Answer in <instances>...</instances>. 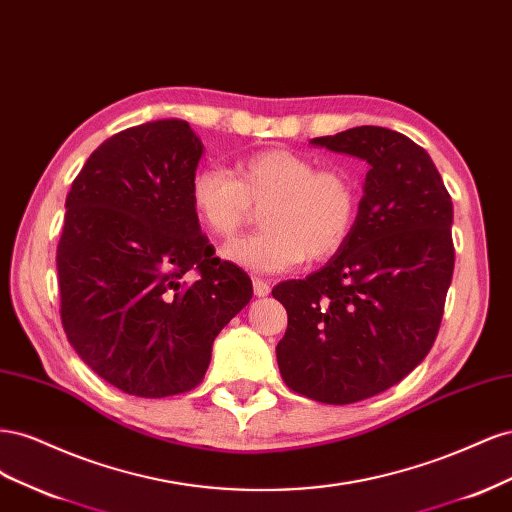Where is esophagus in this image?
<instances>
[{"label": "esophagus", "instance_id": "1", "mask_svg": "<svg viewBox=\"0 0 512 512\" xmlns=\"http://www.w3.org/2000/svg\"><path fill=\"white\" fill-rule=\"evenodd\" d=\"M269 292H271V286L265 280H258V277H256V280H254V294H256V297H267Z\"/></svg>", "mask_w": 512, "mask_h": 512}]
</instances>
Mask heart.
Listing matches in <instances>:
<instances>
[{
  "instance_id": "heart-1",
  "label": "heart",
  "mask_w": 512,
  "mask_h": 512,
  "mask_svg": "<svg viewBox=\"0 0 512 512\" xmlns=\"http://www.w3.org/2000/svg\"><path fill=\"white\" fill-rule=\"evenodd\" d=\"M190 200L203 226L230 239L262 209L267 230L232 241L224 256L252 273H282L309 260L335 256L352 235L359 188L344 168H318L288 149H269L232 168L198 170Z\"/></svg>"
}]
</instances>
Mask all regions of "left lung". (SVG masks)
Returning a JSON list of instances; mask_svg holds the SVG:
<instances>
[{"label":"left lung","instance_id":"obj_1","mask_svg":"<svg viewBox=\"0 0 512 512\" xmlns=\"http://www.w3.org/2000/svg\"><path fill=\"white\" fill-rule=\"evenodd\" d=\"M312 145L369 170L342 250L273 288L288 314L275 352L288 389L344 406L404 380L436 342L455 269L453 200L429 153L399 132L359 126Z\"/></svg>","mask_w":512,"mask_h":512}]
</instances>
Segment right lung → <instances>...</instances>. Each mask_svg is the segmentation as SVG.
<instances>
[{
	"label": "right lung",
	"instance_id": "1",
	"mask_svg": "<svg viewBox=\"0 0 512 512\" xmlns=\"http://www.w3.org/2000/svg\"><path fill=\"white\" fill-rule=\"evenodd\" d=\"M203 143L188 121L123 130L91 153L57 245L61 324L81 359L136 397L192 391L213 339L252 299L190 200Z\"/></svg>",
	"mask_w": 512,
	"mask_h": 512
}]
</instances>
